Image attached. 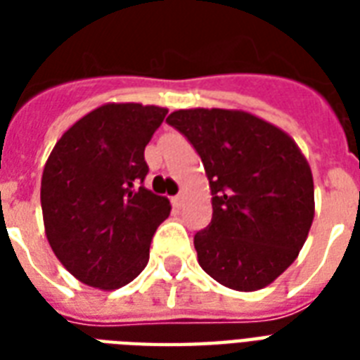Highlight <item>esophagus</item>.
<instances>
[{
  "instance_id": "obj_1",
  "label": "esophagus",
  "mask_w": 360,
  "mask_h": 360,
  "mask_svg": "<svg viewBox=\"0 0 360 360\" xmlns=\"http://www.w3.org/2000/svg\"><path fill=\"white\" fill-rule=\"evenodd\" d=\"M183 200H185V196H183V194H177V196L172 198V203H174L175 207H181V205H183Z\"/></svg>"
}]
</instances>
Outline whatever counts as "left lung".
Returning a JSON list of instances; mask_svg holds the SVG:
<instances>
[{"mask_svg": "<svg viewBox=\"0 0 360 360\" xmlns=\"http://www.w3.org/2000/svg\"><path fill=\"white\" fill-rule=\"evenodd\" d=\"M166 121L196 149L213 196L211 224L194 236L200 267L230 290H262L312 226L307 158L284 130L240 110H177Z\"/></svg>", "mask_w": 360, "mask_h": 360, "instance_id": "1", "label": "left lung"}]
</instances>
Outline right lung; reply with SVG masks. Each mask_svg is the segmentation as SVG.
Segmentation results:
<instances>
[{
	"instance_id": "right-lung-1",
	"label": "right lung",
	"mask_w": 360,
	"mask_h": 360,
	"mask_svg": "<svg viewBox=\"0 0 360 360\" xmlns=\"http://www.w3.org/2000/svg\"><path fill=\"white\" fill-rule=\"evenodd\" d=\"M166 108L110 103L76 121L53 146L41 181L46 239L84 284L117 290L149 262L168 198L143 186V151Z\"/></svg>"
}]
</instances>
